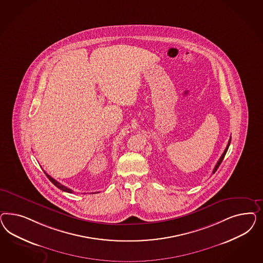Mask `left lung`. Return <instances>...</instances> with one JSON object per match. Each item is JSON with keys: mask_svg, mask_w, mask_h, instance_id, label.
Returning a JSON list of instances; mask_svg holds the SVG:
<instances>
[{"mask_svg": "<svg viewBox=\"0 0 263 263\" xmlns=\"http://www.w3.org/2000/svg\"><path fill=\"white\" fill-rule=\"evenodd\" d=\"M231 139H230V141H229V143H228V145H227V147H226V149H224V152H223V154H222V156L220 157V159H219V161L217 162V164H216L215 167H214V170H213V174L215 173L216 171H217V168L219 167V166L221 165V163H222V161H223V158H224V155H226V153H227V152H228V149H229V146H230V143H231Z\"/></svg>", "mask_w": 263, "mask_h": 263, "instance_id": "obj_1", "label": "left lung"}]
</instances>
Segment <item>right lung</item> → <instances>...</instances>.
Wrapping results in <instances>:
<instances>
[{
    "instance_id": "1",
    "label": "right lung",
    "mask_w": 263,
    "mask_h": 263,
    "mask_svg": "<svg viewBox=\"0 0 263 263\" xmlns=\"http://www.w3.org/2000/svg\"><path fill=\"white\" fill-rule=\"evenodd\" d=\"M44 173H45V172H44ZM45 175H47V177L48 178H49V180H50V181H51L52 183L54 184V185H55L56 187H58L59 189H61L62 191L67 192V193H72V192H73L72 191L71 189H69V188L65 187V186H64V185H63V184H61L60 183V182H58L57 180H55V179H54L53 177H51L50 175H47L46 173H45Z\"/></svg>"
}]
</instances>
